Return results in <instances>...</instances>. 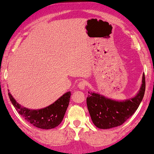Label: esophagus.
Wrapping results in <instances>:
<instances>
[{"mask_svg":"<svg viewBox=\"0 0 154 154\" xmlns=\"http://www.w3.org/2000/svg\"><path fill=\"white\" fill-rule=\"evenodd\" d=\"M78 87H79V89L84 90L85 88V87H86V83H85V81H81L79 84H78Z\"/></svg>","mask_w":154,"mask_h":154,"instance_id":"1","label":"esophagus"}]
</instances>
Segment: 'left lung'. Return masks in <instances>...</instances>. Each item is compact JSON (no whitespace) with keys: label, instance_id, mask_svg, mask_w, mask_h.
<instances>
[{"label":"left lung","instance_id":"1","mask_svg":"<svg viewBox=\"0 0 154 154\" xmlns=\"http://www.w3.org/2000/svg\"><path fill=\"white\" fill-rule=\"evenodd\" d=\"M145 88V75L143 73L140 89L131 98L116 100L100 93L88 91L87 106L93 124L99 129H103L122 125L139 107L144 95Z\"/></svg>","mask_w":154,"mask_h":154}]
</instances>
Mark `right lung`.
Returning <instances> with one entry per match:
<instances>
[{"mask_svg": "<svg viewBox=\"0 0 154 154\" xmlns=\"http://www.w3.org/2000/svg\"><path fill=\"white\" fill-rule=\"evenodd\" d=\"M71 95V91L66 92L49 106L32 109L21 106L8 92L10 100L20 115L35 127L43 129H53L60 125L69 106Z\"/></svg>", "mask_w": 154, "mask_h": 154, "instance_id": "1", "label": "right lung"}]
</instances>
